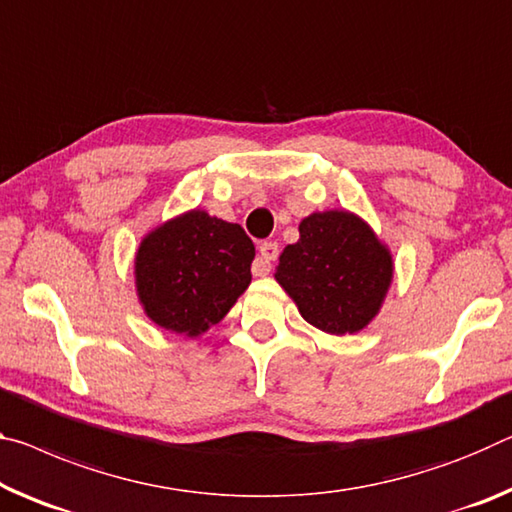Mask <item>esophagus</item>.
<instances>
[{
  "mask_svg": "<svg viewBox=\"0 0 512 512\" xmlns=\"http://www.w3.org/2000/svg\"><path fill=\"white\" fill-rule=\"evenodd\" d=\"M278 255H280V248H278V243H275V241L259 243V253L255 257V262H253V273L259 275V278H262V275H269L271 266H273L275 259H278Z\"/></svg>",
  "mask_w": 512,
  "mask_h": 512,
  "instance_id": "34e87169",
  "label": "esophagus"
}]
</instances>
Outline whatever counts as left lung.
I'll return each instance as SVG.
<instances>
[{
  "instance_id": "1",
  "label": "left lung",
  "mask_w": 512,
  "mask_h": 512,
  "mask_svg": "<svg viewBox=\"0 0 512 512\" xmlns=\"http://www.w3.org/2000/svg\"><path fill=\"white\" fill-rule=\"evenodd\" d=\"M275 280L300 314L330 335L358 332L376 316L392 282V257L358 216L323 212L298 225Z\"/></svg>"
}]
</instances>
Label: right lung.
Wrapping results in <instances>:
<instances>
[{"mask_svg": "<svg viewBox=\"0 0 512 512\" xmlns=\"http://www.w3.org/2000/svg\"><path fill=\"white\" fill-rule=\"evenodd\" d=\"M255 246L243 227L205 212L157 227L136 255V287L150 319L196 337L230 312L250 285Z\"/></svg>", "mask_w": 512, "mask_h": 512, "instance_id": "right-lung-1", "label": "right lung"}]
</instances>
